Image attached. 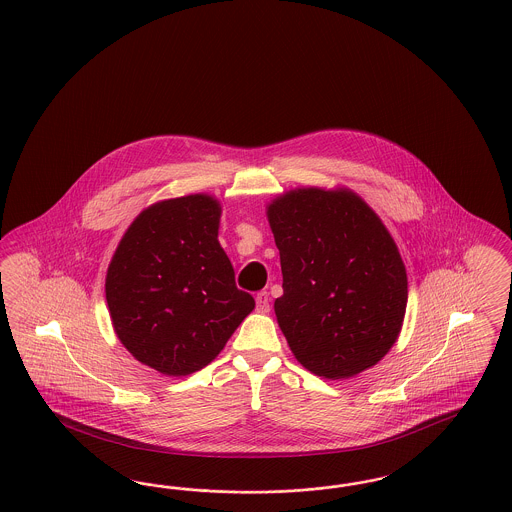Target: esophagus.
Listing matches in <instances>:
<instances>
[{
  "label": "esophagus",
  "instance_id": "obj_1",
  "mask_svg": "<svg viewBox=\"0 0 512 512\" xmlns=\"http://www.w3.org/2000/svg\"><path fill=\"white\" fill-rule=\"evenodd\" d=\"M255 301H257V310H259V312L266 314V312L270 310V297H268L266 291H259L257 297H255Z\"/></svg>",
  "mask_w": 512,
  "mask_h": 512
}]
</instances>
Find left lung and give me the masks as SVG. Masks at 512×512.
Masks as SVG:
<instances>
[{"label":"left lung","mask_w":512,"mask_h":512,"mask_svg":"<svg viewBox=\"0 0 512 512\" xmlns=\"http://www.w3.org/2000/svg\"><path fill=\"white\" fill-rule=\"evenodd\" d=\"M266 219L280 249L278 326L310 373L343 381L381 362L400 337L408 274L381 217L347 186L274 196Z\"/></svg>","instance_id":"left-lung-1"}]
</instances>
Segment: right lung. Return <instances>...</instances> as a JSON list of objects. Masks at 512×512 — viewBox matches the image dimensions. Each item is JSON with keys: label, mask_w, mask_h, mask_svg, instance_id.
Wrapping results in <instances>:
<instances>
[{"label": "right lung", "mask_w": 512, "mask_h": 512, "mask_svg": "<svg viewBox=\"0 0 512 512\" xmlns=\"http://www.w3.org/2000/svg\"><path fill=\"white\" fill-rule=\"evenodd\" d=\"M221 213L205 192L150 204L127 226L106 270L116 337L167 377L211 364L255 308L219 244Z\"/></svg>", "instance_id": "obj_1"}]
</instances>
